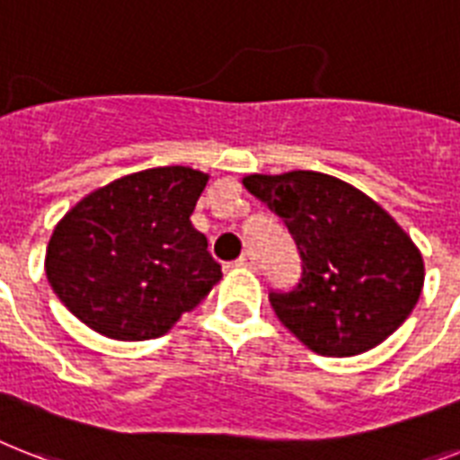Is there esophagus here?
Segmentation results:
<instances>
[{
	"label": "esophagus",
	"instance_id": "esophagus-1",
	"mask_svg": "<svg viewBox=\"0 0 460 460\" xmlns=\"http://www.w3.org/2000/svg\"><path fill=\"white\" fill-rule=\"evenodd\" d=\"M236 267H241V269H257L255 255H252V252H243V255L236 260Z\"/></svg>",
	"mask_w": 460,
	"mask_h": 460
}]
</instances>
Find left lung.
<instances>
[{
	"mask_svg": "<svg viewBox=\"0 0 460 460\" xmlns=\"http://www.w3.org/2000/svg\"><path fill=\"white\" fill-rule=\"evenodd\" d=\"M243 186L286 222L300 250V283L269 302L302 345L321 357H354L404 323L425 264L390 212L323 172L248 174Z\"/></svg>",
	"mask_w": 460,
	"mask_h": 460,
	"instance_id": "left-lung-1",
	"label": "left lung"
}]
</instances>
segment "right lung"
I'll return each instance as SVG.
<instances>
[{"mask_svg": "<svg viewBox=\"0 0 460 460\" xmlns=\"http://www.w3.org/2000/svg\"><path fill=\"white\" fill-rule=\"evenodd\" d=\"M210 174L151 167L101 186L49 238L44 271L56 297L111 340L165 335L222 279L191 224Z\"/></svg>", "mask_w": 460, "mask_h": 460, "instance_id": "add662e5", "label": "right lung"}]
</instances>
